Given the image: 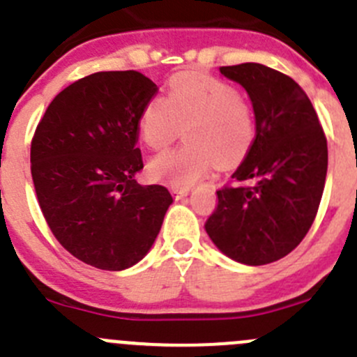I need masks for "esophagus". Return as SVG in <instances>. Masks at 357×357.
<instances>
[{
    "instance_id": "1",
    "label": "esophagus",
    "mask_w": 357,
    "mask_h": 357,
    "mask_svg": "<svg viewBox=\"0 0 357 357\" xmlns=\"http://www.w3.org/2000/svg\"><path fill=\"white\" fill-rule=\"evenodd\" d=\"M190 193V188H172V195L176 197V199H183V197H186Z\"/></svg>"
}]
</instances>
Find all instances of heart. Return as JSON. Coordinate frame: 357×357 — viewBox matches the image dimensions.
Segmentation results:
<instances>
[{"label": "heart", "instance_id": "b5f03b06", "mask_svg": "<svg viewBox=\"0 0 357 357\" xmlns=\"http://www.w3.org/2000/svg\"><path fill=\"white\" fill-rule=\"evenodd\" d=\"M181 149L153 157V179L174 188H190L214 164L228 169L243 160L255 138L252 105L221 79L179 74L169 82L167 98L155 96L143 107L139 132L152 150H164L179 136Z\"/></svg>", "mask_w": 357, "mask_h": 357}]
</instances>
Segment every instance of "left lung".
<instances>
[{
    "label": "left lung",
    "instance_id": "obj_1",
    "mask_svg": "<svg viewBox=\"0 0 357 357\" xmlns=\"http://www.w3.org/2000/svg\"><path fill=\"white\" fill-rule=\"evenodd\" d=\"M219 72L247 91L255 138L231 176L247 185L219 190L205 231L233 261L269 264L290 254L314 221L328 169L325 132L311 100L289 75L261 63Z\"/></svg>",
    "mask_w": 357,
    "mask_h": 357
}]
</instances>
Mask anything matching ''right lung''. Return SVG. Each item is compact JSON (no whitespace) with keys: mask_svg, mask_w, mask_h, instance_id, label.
<instances>
[{"mask_svg":"<svg viewBox=\"0 0 357 357\" xmlns=\"http://www.w3.org/2000/svg\"><path fill=\"white\" fill-rule=\"evenodd\" d=\"M157 89L136 70L86 75L53 98L32 138V181L50 229L98 269L142 261L172 204L165 186L135 179L139 117Z\"/></svg>","mask_w":357,"mask_h":357,"instance_id":"obj_1","label":"right lung"}]
</instances>
